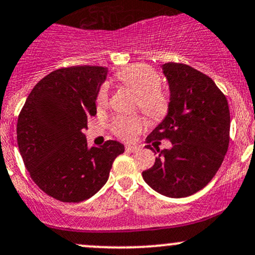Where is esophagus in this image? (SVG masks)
<instances>
[{"label": "esophagus", "instance_id": "1", "mask_svg": "<svg viewBox=\"0 0 255 255\" xmlns=\"http://www.w3.org/2000/svg\"><path fill=\"white\" fill-rule=\"evenodd\" d=\"M126 150L130 151V152H136L139 150V146H135V145H126Z\"/></svg>", "mask_w": 255, "mask_h": 255}]
</instances>
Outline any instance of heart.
Returning <instances> with one entry per match:
<instances>
[{
    "instance_id": "heart-1",
    "label": "heart",
    "mask_w": 255,
    "mask_h": 255,
    "mask_svg": "<svg viewBox=\"0 0 255 255\" xmlns=\"http://www.w3.org/2000/svg\"><path fill=\"white\" fill-rule=\"evenodd\" d=\"M121 85L128 87L135 93V104L153 121L163 119L168 113L169 98L159 87L158 75L145 64H133L123 68L115 74ZM109 93L106 87H102L97 96V108H106ZM142 119L139 115L119 116L111 123V130L116 136L130 140L142 129Z\"/></svg>"
}]
</instances>
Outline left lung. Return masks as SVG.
Instances as JSON below:
<instances>
[{"label": "left lung", "instance_id": "1", "mask_svg": "<svg viewBox=\"0 0 255 255\" xmlns=\"http://www.w3.org/2000/svg\"><path fill=\"white\" fill-rule=\"evenodd\" d=\"M168 80V114L146 138L159 144L167 138L170 149L159 151L150 169L142 172L147 185L172 198L203 189L222 166L230 141V110L214 81L186 64L162 65ZM153 152H156L153 150Z\"/></svg>", "mask_w": 255, "mask_h": 255}]
</instances>
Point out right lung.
I'll return each mask as SVG.
<instances>
[{
	"mask_svg": "<svg viewBox=\"0 0 255 255\" xmlns=\"http://www.w3.org/2000/svg\"><path fill=\"white\" fill-rule=\"evenodd\" d=\"M108 69L80 65L54 70L37 83L21 109L16 141L30 177L61 202H82L108 181L125 146L108 140L87 146L83 132L97 115L96 99Z\"/></svg>",
	"mask_w": 255,
	"mask_h": 255,
	"instance_id": "obj_1",
	"label": "right lung"
}]
</instances>
